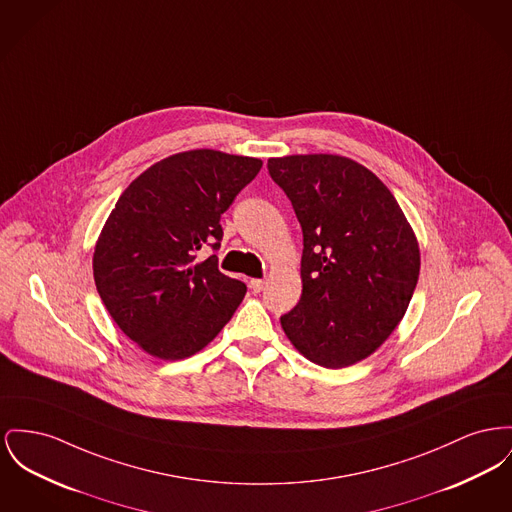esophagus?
I'll return each mask as SVG.
<instances>
[{"instance_id": "esophagus-1", "label": "esophagus", "mask_w": 512, "mask_h": 512, "mask_svg": "<svg viewBox=\"0 0 512 512\" xmlns=\"http://www.w3.org/2000/svg\"><path fill=\"white\" fill-rule=\"evenodd\" d=\"M249 288H251L255 294H259V292L265 288V280H261V278H253V280L249 282Z\"/></svg>"}]
</instances>
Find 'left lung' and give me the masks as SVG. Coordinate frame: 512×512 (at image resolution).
I'll list each match as a JSON object with an SVG mask.
<instances>
[{
    "mask_svg": "<svg viewBox=\"0 0 512 512\" xmlns=\"http://www.w3.org/2000/svg\"><path fill=\"white\" fill-rule=\"evenodd\" d=\"M300 220L301 298L280 317L317 365L369 358L402 321L420 276V245L389 187L340 154L269 158Z\"/></svg>",
    "mask_w": 512,
    "mask_h": 512,
    "instance_id": "left-lung-1",
    "label": "left lung"
}]
</instances>
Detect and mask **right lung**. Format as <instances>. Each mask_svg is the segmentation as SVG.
Segmentation results:
<instances>
[{
    "mask_svg": "<svg viewBox=\"0 0 512 512\" xmlns=\"http://www.w3.org/2000/svg\"><path fill=\"white\" fill-rule=\"evenodd\" d=\"M263 160L212 149L172 154L121 193L92 255L94 284L121 332L158 360L201 352L232 319L245 284L195 263L222 240L220 216Z\"/></svg>",
    "mask_w": 512,
    "mask_h": 512,
    "instance_id": "obj_1",
    "label": "right lung"
}]
</instances>
